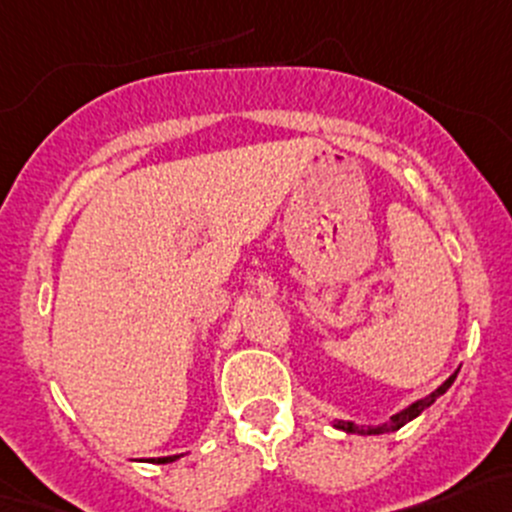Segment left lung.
Instances as JSON below:
<instances>
[{
    "instance_id": "left-lung-1",
    "label": "left lung",
    "mask_w": 512,
    "mask_h": 512,
    "mask_svg": "<svg viewBox=\"0 0 512 512\" xmlns=\"http://www.w3.org/2000/svg\"><path fill=\"white\" fill-rule=\"evenodd\" d=\"M454 379H457V374L449 376L445 384H442L435 393H430L428 398H423V401H415V403H411V406L406 408V411L391 415L389 423H384V425H355V423H347V420H338V428L345 430V432H359V435H381V432H393V430L403 428V425H406L408 420H413L415 415H420V411H423L425 406H430V403L435 401L437 396H442V393H445L449 386H452Z\"/></svg>"
}]
</instances>
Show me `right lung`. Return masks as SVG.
Listing matches in <instances>:
<instances>
[{
    "label": "right lung",
    "instance_id": "add662e5",
    "mask_svg": "<svg viewBox=\"0 0 512 512\" xmlns=\"http://www.w3.org/2000/svg\"><path fill=\"white\" fill-rule=\"evenodd\" d=\"M182 457V454H174V457H157V459H153L155 464H167V462H174V459H179Z\"/></svg>",
    "mask_w": 512,
    "mask_h": 512
}]
</instances>
